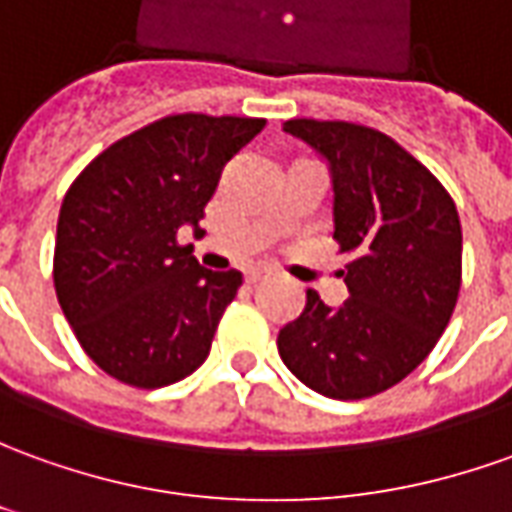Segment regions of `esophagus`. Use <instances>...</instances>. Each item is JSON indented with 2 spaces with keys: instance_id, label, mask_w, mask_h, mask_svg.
<instances>
[{
  "instance_id": "34e87169",
  "label": "esophagus",
  "mask_w": 512,
  "mask_h": 512,
  "mask_svg": "<svg viewBox=\"0 0 512 512\" xmlns=\"http://www.w3.org/2000/svg\"><path fill=\"white\" fill-rule=\"evenodd\" d=\"M273 276V267H250L245 278H248L250 284H256V281H262V278Z\"/></svg>"
}]
</instances>
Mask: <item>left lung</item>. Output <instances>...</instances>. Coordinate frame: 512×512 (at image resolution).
I'll return each instance as SVG.
<instances>
[{
  "label": "left lung",
  "mask_w": 512,
  "mask_h": 512,
  "mask_svg": "<svg viewBox=\"0 0 512 512\" xmlns=\"http://www.w3.org/2000/svg\"><path fill=\"white\" fill-rule=\"evenodd\" d=\"M284 130L331 164L334 242L354 259L340 273L351 298L329 309L306 290L278 354L320 396L370 398L407 379L449 326L463 284L460 214L382 130L340 119H290Z\"/></svg>",
  "instance_id": "8db88e82"
}]
</instances>
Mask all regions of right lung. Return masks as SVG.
Masks as SVG:
<instances>
[{"label": "right lung", "instance_id": "1", "mask_svg": "<svg viewBox=\"0 0 512 512\" xmlns=\"http://www.w3.org/2000/svg\"><path fill=\"white\" fill-rule=\"evenodd\" d=\"M253 116L169 114L105 147L69 186L52 278L88 359L116 382L155 390L209 357L239 270L200 267L183 225L206 217L222 167L262 133Z\"/></svg>", "mask_w": 512, "mask_h": 512}]
</instances>
